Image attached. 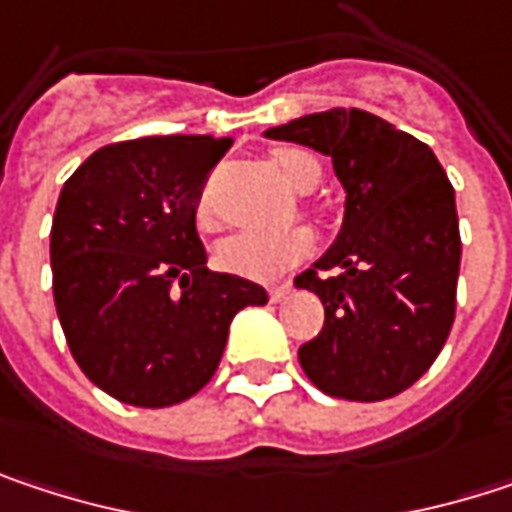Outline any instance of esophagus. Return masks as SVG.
<instances>
[{
    "label": "esophagus",
    "mask_w": 512,
    "mask_h": 512,
    "mask_svg": "<svg viewBox=\"0 0 512 512\" xmlns=\"http://www.w3.org/2000/svg\"><path fill=\"white\" fill-rule=\"evenodd\" d=\"M287 293H290V281H281V284H272V287H269V299H272V302L287 299Z\"/></svg>",
    "instance_id": "obj_1"
}]
</instances>
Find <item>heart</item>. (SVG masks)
Segmentation results:
<instances>
[{
    "label": "heart",
    "instance_id": "1",
    "mask_svg": "<svg viewBox=\"0 0 512 512\" xmlns=\"http://www.w3.org/2000/svg\"><path fill=\"white\" fill-rule=\"evenodd\" d=\"M272 162L278 174L287 180V186H293L296 192L314 189L323 177L320 162L299 148H278L272 154ZM198 222L204 228L213 225V213L207 201H201L198 207ZM311 252H314V234L308 228H284V231H240L225 243H219L216 257L228 272L266 281L302 263Z\"/></svg>",
    "mask_w": 512,
    "mask_h": 512
}]
</instances>
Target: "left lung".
Returning <instances> with one entry per match:
<instances>
[{"label": "left lung", "mask_w": 512, "mask_h": 512, "mask_svg": "<svg viewBox=\"0 0 512 512\" xmlns=\"http://www.w3.org/2000/svg\"><path fill=\"white\" fill-rule=\"evenodd\" d=\"M263 136L332 156L347 192L338 240L296 275L326 308L320 335L299 347L302 370L341 400L406 391L457 314L462 243L445 168L424 142L361 109L314 112Z\"/></svg>", "instance_id": "left-lung-1"}]
</instances>
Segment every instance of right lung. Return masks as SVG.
<instances>
[{
    "mask_svg": "<svg viewBox=\"0 0 512 512\" xmlns=\"http://www.w3.org/2000/svg\"><path fill=\"white\" fill-rule=\"evenodd\" d=\"M213 136L106 145L64 183L50 231L52 296L82 373L121 403L162 409L216 373L228 329L266 290L210 272L195 231Z\"/></svg>",
    "mask_w": 512,
    "mask_h": 512,
    "instance_id": "obj_1",
    "label": "right lung"
}]
</instances>
